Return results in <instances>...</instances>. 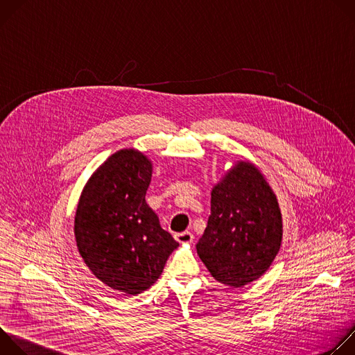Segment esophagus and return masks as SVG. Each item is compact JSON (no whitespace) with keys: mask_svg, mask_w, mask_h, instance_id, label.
Returning a JSON list of instances; mask_svg holds the SVG:
<instances>
[{"mask_svg":"<svg viewBox=\"0 0 355 355\" xmlns=\"http://www.w3.org/2000/svg\"><path fill=\"white\" fill-rule=\"evenodd\" d=\"M175 240L178 243H192L193 241V234L191 232H182V233H177Z\"/></svg>","mask_w":355,"mask_h":355,"instance_id":"1","label":"esophagus"}]
</instances>
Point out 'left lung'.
Listing matches in <instances>:
<instances>
[{
  "instance_id": "obj_1",
  "label": "left lung",
  "mask_w": 355,
  "mask_h": 355,
  "mask_svg": "<svg viewBox=\"0 0 355 355\" xmlns=\"http://www.w3.org/2000/svg\"><path fill=\"white\" fill-rule=\"evenodd\" d=\"M211 216L198 256L220 284L240 288L259 279L278 254L282 218L260 170L237 162L212 189Z\"/></svg>"
}]
</instances>
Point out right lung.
<instances>
[{"label":"right lung","mask_w":355,"mask_h":355,"mask_svg":"<svg viewBox=\"0 0 355 355\" xmlns=\"http://www.w3.org/2000/svg\"><path fill=\"white\" fill-rule=\"evenodd\" d=\"M151 171L140 151H116L85 184L74 218L84 263L101 282L125 295L153 285L178 247L146 204Z\"/></svg>","instance_id":"1"}]
</instances>
